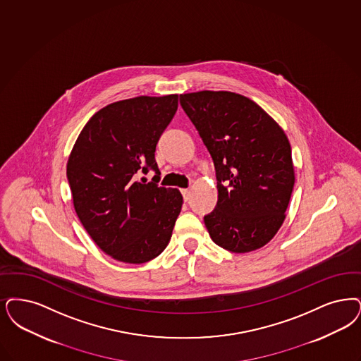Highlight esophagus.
<instances>
[{"mask_svg": "<svg viewBox=\"0 0 361 361\" xmlns=\"http://www.w3.org/2000/svg\"><path fill=\"white\" fill-rule=\"evenodd\" d=\"M181 193H183V196H184V200L188 202L189 197H190V189H181Z\"/></svg>", "mask_w": 361, "mask_h": 361, "instance_id": "34e87169", "label": "esophagus"}]
</instances>
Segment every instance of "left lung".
Masks as SVG:
<instances>
[{
    "instance_id": "left-lung-1",
    "label": "left lung",
    "mask_w": 361,
    "mask_h": 361,
    "mask_svg": "<svg viewBox=\"0 0 361 361\" xmlns=\"http://www.w3.org/2000/svg\"><path fill=\"white\" fill-rule=\"evenodd\" d=\"M180 103L216 169V208L204 216L211 239L236 254L267 245L285 221L295 181L285 131L231 91L181 94Z\"/></svg>"
}]
</instances>
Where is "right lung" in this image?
Masks as SVG:
<instances>
[{
	"mask_svg": "<svg viewBox=\"0 0 361 361\" xmlns=\"http://www.w3.org/2000/svg\"><path fill=\"white\" fill-rule=\"evenodd\" d=\"M177 106V94L114 102L90 118L73 145L67 178L75 212L113 259L145 263L171 240L183 207L180 190L137 177L149 168L159 174L156 145Z\"/></svg>",
	"mask_w": 361,
	"mask_h": 361,
	"instance_id": "obj_1",
	"label": "right lung"
}]
</instances>
